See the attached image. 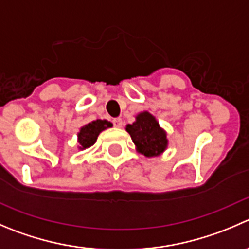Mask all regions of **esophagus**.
Returning a JSON list of instances; mask_svg holds the SVG:
<instances>
[{
	"label": "esophagus",
	"mask_w": 249,
	"mask_h": 249,
	"mask_svg": "<svg viewBox=\"0 0 249 249\" xmlns=\"http://www.w3.org/2000/svg\"><path fill=\"white\" fill-rule=\"evenodd\" d=\"M113 124H114L115 127H122L123 126V120L120 118H117V119H113Z\"/></svg>",
	"instance_id": "34e87169"
}]
</instances>
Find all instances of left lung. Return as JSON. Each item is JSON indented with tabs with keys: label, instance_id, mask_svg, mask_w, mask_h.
Wrapping results in <instances>:
<instances>
[{
	"label": "left lung",
	"instance_id": "obj_1",
	"mask_svg": "<svg viewBox=\"0 0 249 249\" xmlns=\"http://www.w3.org/2000/svg\"><path fill=\"white\" fill-rule=\"evenodd\" d=\"M126 131L136 146V151L146 157H158L168 148L165 130L161 129L156 117L144 110L136 115L132 124L126 125Z\"/></svg>",
	"mask_w": 249,
	"mask_h": 249
}]
</instances>
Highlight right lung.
I'll return each mask as SVG.
<instances>
[{
    "instance_id": "add662e5",
    "label": "right lung",
    "mask_w": 249,
    "mask_h": 249,
    "mask_svg": "<svg viewBox=\"0 0 249 249\" xmlns=\"http://www.w3.org/2000/svg\"><path fill=\"white\" fill-rule=\"evenodd\" d=\"M113 124L108 120H101L97 119L95 122H91L89 124L84 125L78 132V148L80 151L90 148L92 144H95L96 140H97L98 135L103 131V130L112 127Z\"/></svg>"
}]
</instances>
